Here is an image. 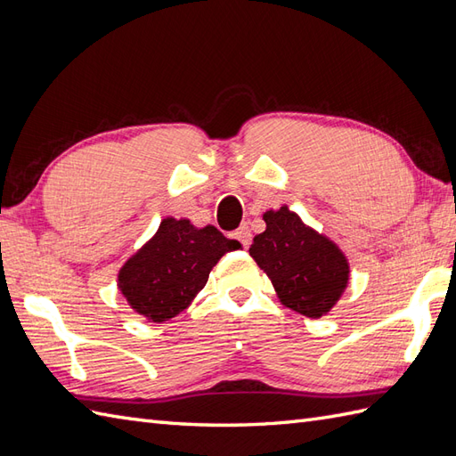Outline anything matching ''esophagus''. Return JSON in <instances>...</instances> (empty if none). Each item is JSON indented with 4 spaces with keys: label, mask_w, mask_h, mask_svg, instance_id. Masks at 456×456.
Listing matches in <instances>:
<instances>
[{
    "label": "esophagus",
    "mask_w": 456,
    "mask_h": 456,
    "mask_svg": "<svg viewBox=\"0 0 456 456\" xmlns=\"http://www.w3.org/2000/svg\"><path fill=\"white\" fill-rule=\"evenodd\" d=\"M232 239H237L244 248H248V244L252 242V232H250V229L247 225H242L235 232H232Z\"/></svg>",
    "instance_id": "34e87169"
}]
</instances>
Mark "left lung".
<instances>
[{
	"instance_id": "8db88e82",
	"label": "left lung",
	"mask_w": 456,
	"mask_h": 456,
	"mask_svg": "<svg viewBox=\"0 0 456 456\" xmlns=\"http://www.w3.org/2000/svg\"><path fill=\"white\" fill-rule=\"evenodd\" d=\"M264 221L265 231L254 237L248 252L272 279L281 305L306 318L331 312L350 279L343 250L287 206L267 209Z\"/></svg>"
}]
</instances>
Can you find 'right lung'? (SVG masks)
Instances as JSON below:
<instances>
[{
	"instance_id": "add662e5",
	"label": "right lung",
	"mask_w": 456,
	"mask_h": 456,
	"mask_svg": "<svg viewBox=\"0 0 456 456\" xmlns=\"http://www.w3.org/2000/svg\"><path fill=\"white\" fill-rule=\"evenodd\" d=\"M239 248V240L214 225L194 227L186 217H166L156 235L123 264L117 287L140 316L167 322L191 306L221 256Z\"/></svg>"
}]
</instances>
